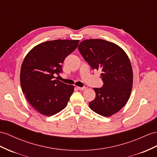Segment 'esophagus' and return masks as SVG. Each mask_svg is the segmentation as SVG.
<instances>
[{
    "label": "esophagus",
    "instance_id": "34e87169",
    "mask_svg": "<svg viewBox=\"0 0 157 157\" xmlns=\"http://www.w3.org/2000/svg\"><path fill=\"white\" fill-rule=\"evenodd\" d=\"M77 88L79 90H84L86 87H77Z\"/></svg>",
    "mask_w": 157,
    "mask_h": 157
}]
</instances>
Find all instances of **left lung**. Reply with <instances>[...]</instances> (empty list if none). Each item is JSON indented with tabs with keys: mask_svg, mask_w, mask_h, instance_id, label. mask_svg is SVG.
I'll return each instance as SVG.
<instances>
[{
	"mask_svg": "<svg viewBox=\"0 0 157 157\" xmlns=\"http://www.w3.org/2000/svg\"><path fill=\"white\" fill-rule=\"evenodd\" d=\"M78 50L93 70H100L103 86L94 88L95 98L90 109L103 117H110L126 105L130 98L133 74L131 63L121 48L102 39L83 40Z\"/></svg>",
	"mask_w": 157,
	"mask_h": 157,
	"instance_id": "1",
	"label": "left lung"
}]
</instances>
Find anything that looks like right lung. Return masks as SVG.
<instances>
[{"label": "right lung", "mask_w": 157, "mask_h": 157, "mask_svg": "<svg viewBox=\"0 0 157 157\" xmlns=\"http://www.w3.org/2000/svg\"><path fill=\"white\" fill-rule=\"evenodd\" d=\"M78 40H55L39 44L26 54L21 69V85L30 105L40 114L52 116L63 110L74 91L54 78L62 63L78 47Z\"/></svg>", "instance_id": "obj_1"}]
</instances>
